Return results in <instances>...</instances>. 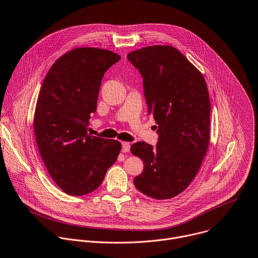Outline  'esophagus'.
Segmentation results:
<instances>
[{"label":"esophagus","mask_w":258,"mask_h":258,"mask_svg":"<svg viewBox=\"0 0 258 258\" xmlns=\"http://www.w3.org/2000/svg\"><path fill=\"white\" fill-rule=\"evenodd\" d=\"M130 150H131V144L127 143V142H122V144H121V151L123 153H127V152H130Z\"/></svg>","instance_id":"34e87169"}]
</instances>
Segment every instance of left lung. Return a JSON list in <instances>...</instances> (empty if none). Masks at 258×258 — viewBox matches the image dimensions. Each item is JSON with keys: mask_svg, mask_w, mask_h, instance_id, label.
Returning <instances> with one entry per match:
<instances>
[{"mask_svg": "<svg viewBox=\"0 0 258 258\" xmlns=\"http://www.w3.org/2000/svg\"><path fill=\"white\" fill-rule=\"evenodd\" d=\"M127 59L144 78L149 113L158 124L157 146L138 142L131 152L144 162L138 190L155 200L172 199L197 176L210 144L211 103L203 74L175 47L152 45Z\"/></svg>", "mask_w": 258, "mask_h": 258, "instance_id": "8db88e82", "label": "left lung"}]
</instances>
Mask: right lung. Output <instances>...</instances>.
Returning a JSON list of instances; mask_svg holds the SVG:
<instances>
[{
  "label": "right lung",
  "mask_w": 258,
  "mask_h": 258,
  "mask_svg": "<svg viewBox=\"0 0 258 258\" xmlns=\"http://www.w3.org/2000/svg\"><path fill=\"white\" fill-rule=\"evenodd\" d=\"M119 59L107 49L77 47L53 62L42 83L33 119L36 144L50 177L67 195L98 188L121 150L120 142L88 133L101 80Z\"/></svg>",
  "instance_id": "obj_1"
}]
</instances>
